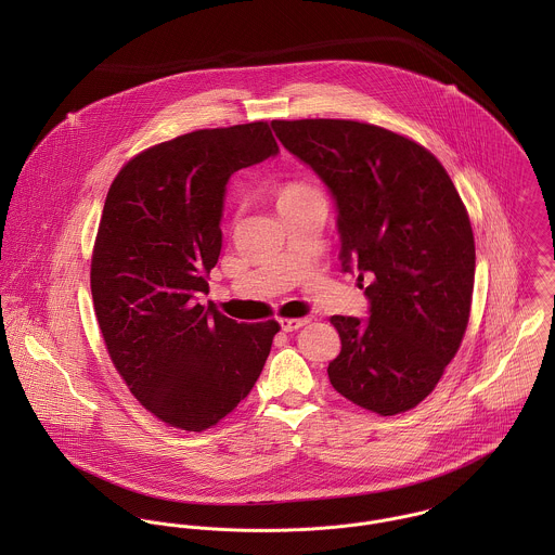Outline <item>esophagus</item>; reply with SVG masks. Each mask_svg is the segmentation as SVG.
Segmentation results:
<instances>
[{
  "label": "esophagus",
  "mask_w": 555,
  "mask_h": 555,
  "mask_svg": "<svg viewBox=\"0 0 555 555\" xmlns=\"http://www.w3.org/2000/svg\"><path fill=\"white\" fill-rule=\"evenodd\" d=\"M308 322H310V318H282L280 326H282V331L291 333V331H297V328L306 326Z\"/></svg>",
  "instance_id": "34e87169"
}]
</instances>
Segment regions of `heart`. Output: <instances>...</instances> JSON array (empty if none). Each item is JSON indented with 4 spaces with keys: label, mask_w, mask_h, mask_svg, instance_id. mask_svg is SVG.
I'll use <instances>...</instances> for the list:
<instances>
[{
    "label": "heart",
    "mask_w": 555,
    "mask_h": 555,
    "mask_svg": "<svg viewBox=\"0 0 555 555\" xmlns=\"http://www.w3.org/2000/svg\"><path fill=\"white\" fill-rule=\"evenodd\" d=\"M318 192L314 185L306 183V181H291L286 183L282 190H280V196H278V203L282 201H295V198H301V196H308V194H314Z\"/></svg>",
    "instance_id": "b5f03b06"
}]
</instances>
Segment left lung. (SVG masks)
Instances as JSON below:
<instances>
[{
	"label": "left lung",
	"mask_w": 555,
	"mask_h": 555,
	"mask_svg": "<svg viewBox=\"0 0 555 555\" xmlns=\"http://www.w3.org/2000/svg\"><path fill=\"white\" fill-rule=\"evenodd\" d=\"M271 126L335 198L341 269L367 280L370 318L331 317L341 352L328 380L365 410L405 412L436 389L468 326V211L436 156L391 130L350 119Z\"/></svg>",
	"instance_id": "obj_1"
}]
</instances>
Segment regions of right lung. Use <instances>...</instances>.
<instances>
[{
    "mask_svg": "<svg viewBox=\"0 0 555 555\" xmlns=\"http://www.w3.org/2000/svg\"><path fill=\"white\" fill-rule=\"evenodd\" d=\"M280 147L267 121L196 130L130 159L108 188L91 297L108 357L170 427L203 431L237 408L269 357L275 320L245 324L198 304L222 249L231 175Z\"/></svg>",
    "mask_w": 555,
    "mask_h": 555,
    "instance_id": "right-lung-1",
    "label": "right lung"
}]
</instances>
